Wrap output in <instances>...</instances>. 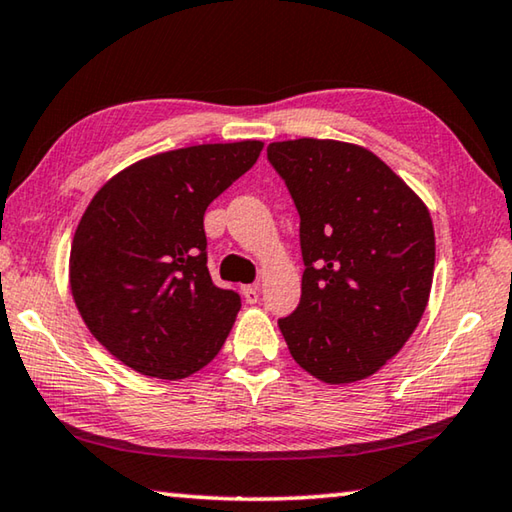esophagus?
<instances>
[{
    "label": "esophagus",
    "instance_id": "34e87169",
    "mask_svg": "<svg viewBox=\"0 0 512 512\" xmlns=\"http://www.w3.org/2000/svg\"><path fill=\"white\" fill-rule=\"evenodd\" d=\"M241 293H244V298L248 305H255V302L259 300V287L257 284H250V287H244L241 289Z\"/></svg>",
    "mask_w": 512,
    "mask_h": 512
}]
</instances>
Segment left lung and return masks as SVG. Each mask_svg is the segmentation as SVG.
I'll use <instances>...</instances> for the list:
<instances>
[{"label":"left lung","instance_id":"1","mask_svg":"<svg viewBox=\"0 0 512 512\" xmlns=\"http://www.w3.org/2000/svg\"><path fill=\"white\" fill-rule=\"evenodd\" d=\"M300 214V305L280 332L302 370L352 384L384 368L427 309L436 237L422 198L375 153L339 140L268 144Z\"/></svg>","mask_w":512,"mask_h":512}]
</instances>
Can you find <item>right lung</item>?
Returning <instances> with one entry per match:
<instances>
[{"instance_id": "obj_1", "label": "right lung", "mask_w": 512, "mask_h": 512, "mask_svg": "<svg viewBox=\"0 0 512 512\" xmlns=\"http://www.w3.org/2000/svg\"><path fill=\"white\" fill-rule=\"evenodd\" d=\"M264 142L196 144L115 173L83 212L69 289L94 339L146 377L210 363L241 309L207 271V205L253 167Z\"/></svg>"}]
</instances>
